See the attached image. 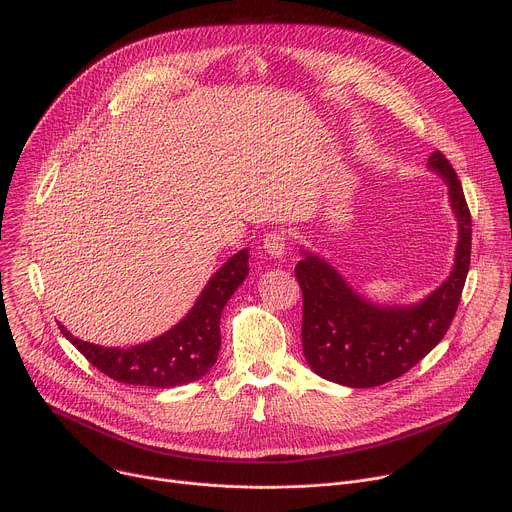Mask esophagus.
I'll list each match as a JSON object with an SVG mask.
<instances>
[{
	"instance_id": "esophagus-1",
	"label": "esophagus",
	"mask_w": 512,
	"mask_h": 512,
	"mask_svg": "<svg viewBox=\"0 0 512 512\" xmlns=\"http://www.w3.org/2000/svg\"><path fill=\"white\" fill-rule=\"evenodd\" d=\"M263 249H265L267 255H271V257H275V259H281V257L285 255V237H283V233L275 231V233L265 235V239H263Z\"/></svg>"
}]
</instances>
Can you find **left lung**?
<instances>
[{
	"instance_id": "left-lung-1",
	"label": "left lung",
	"mask_w": 512,
	"mask_h": 512,
	"mask_svg": "<svg viewBox=\"0 0 512 512\" xmlns=\"http://www.w3.org/2000/svg\"><path fill=\"white\" fill-rule=\"evenodd\" d=\"M427 170L448 186L458 223L450 275L413 304H379L364 298L324 257L302 247L296 277L304 294L302 346L310 369L332 383L369 389L405 375L446 336L460 304L470 267L472 218L462 184L433 152Z\"/></svg>"
}]
</instances>
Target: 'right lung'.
<instances>
[{"instance_id": "1", "label": "right lung", "mask_w": 512, "mask_h": 512, "mask_svg": "<svg viewBox=\"0 0 512 512\" xmlns=\"http://www.w3.org/2000/svg\"><path fill=\"white\" fill-rule=\"evenodd\" d=\"M249 275V249L223 263L196 298L188 314L164 334L133 346H101L60 332L101 373L117 383L170 389L202 379L221 350V314Z\"/></svg>"}]
</instances>
